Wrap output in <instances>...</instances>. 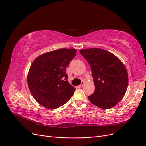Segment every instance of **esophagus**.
I'll return each instance as SVG.
<instances>
[{"instance_id": "34e87169", "label": "esophagus", "mask_w": 146, "mask_h": 146, "mask_svg": "<svg viewBox=\"0 0 146 146\" xmlns=\"http://www.w3.org/2000/svg\"><path fill=\"white\" fill-rule=\"evenodd\" d=\"M84 82H82V83H81V84L80 85H79V88H82V87H83L84 86Z\"/></svg>"}]
</instances>
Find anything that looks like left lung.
<instances>
[{"label": "left lung", "mask_w": 146, "mask_h": 146, "mask_svg": "<svg viewBox=\"0 0 146 146\" xmlns=\"http://www.w3.org/2000/svg\"><path fill=\"white\" fill-rule=\"evenodd\" d=\"M80 53L90 64L95 85L89 100L99 108H112L123 98L128 88L124 64L113 54L100 48L81 49Z\"/></svg>", "instance_id": "8db88e82"}]
</instances>
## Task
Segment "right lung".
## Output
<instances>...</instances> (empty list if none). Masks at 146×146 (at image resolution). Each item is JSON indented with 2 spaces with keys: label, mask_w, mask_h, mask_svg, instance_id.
Wrapping results in <instances>:
<instances>
[{
  "label": "right lung",
  "mask_w": 146,
  "mask_h": 146,
  "mask_svg": "<svg viewBox=\"0 0 146 146\" xmlns=\"http://www.w3.org/2000/svg\"><path fill=\"white\" fill-rule=\"evenodd\" d=\"M76 49H59L37 57L27 74L29 90L37 103L49 109H57L73 96L75 88L67 80L66 68Z\"/></svg>",
  "instance_id": "obj_1"
}]
</instances>
